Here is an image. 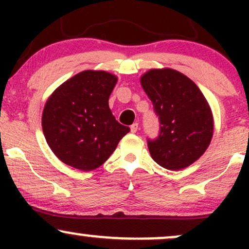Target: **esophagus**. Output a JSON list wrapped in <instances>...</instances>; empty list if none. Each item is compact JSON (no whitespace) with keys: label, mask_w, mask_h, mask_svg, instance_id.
<instances>
[{"label":"esophagus","mask_w":249,"mask_h":249,"mask_svg":"<svg viewBox=\"0 0 249 249\" xmlns=\"http://www.w3.org/2000/svg\"><path fill=\"white\" fill-rule=\"evenodd\" d=\"M131 132L132 133H136L137 131H138V123H133L132 125H131Z\"/></svg>","instance_id":"1"}]
</instances>
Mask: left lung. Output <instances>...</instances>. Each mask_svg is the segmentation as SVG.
Listing matches in <instances>:
<instances>
[{
    "label": "left lung",
    "mask_w": 249,
    "mask_h": 249,
    "mask_svg": "<svg viewBox=\"0 0 249 249\" xmlns=\"http://www.w3.org/2000/svg\"><path fill=\"white\" fill-rule=\"evenodd\" d=\"M141 84L159 116L160 132L147 141L157 164L167 170H182L198 160L213 137L212 110L192 79L179 71L151 69Z\"/></svg>",
    "instance_id": "8db88e82"
}]
</instances>
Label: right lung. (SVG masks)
<instances>
[{
  "instance_id": "add662e5",
  "label": "right lung",
  "mask_w": 249,
  "mask_h": 249,
  "mask_svg": "<svg viewBox=\"0 0 249 249\" xmlns=\"http://www.w3.org/2000/svg\"><path fill=\"white\" fill-rule=\"evenodd\" d=\"M117 81L107 71L85 70L49 96L43 108V133L64 164L85 172L96 170L130 131L116 121L108 107Z\"/></svg>"
}]
</instances>
